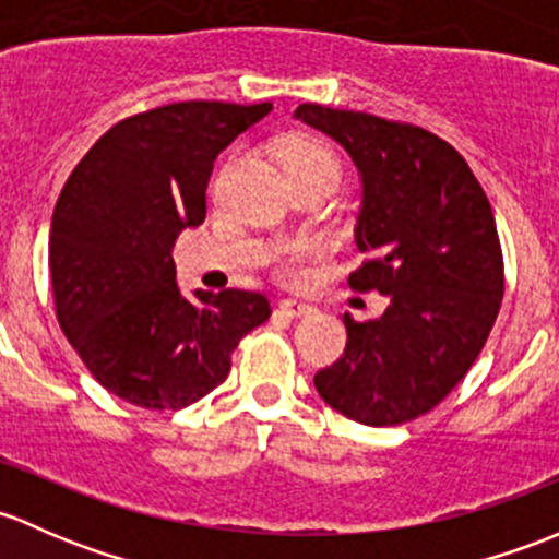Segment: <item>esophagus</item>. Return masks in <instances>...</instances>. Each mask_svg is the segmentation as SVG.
<instances>
[{
  "instance_id": "34e87169",
  "label": "esophagus",
  "mask_w": 559,
  "mask_h": 559,
  "mask_svg": "<svg viewBox=\"0 0 559 559\" xmlns=\"http://www.w3.org/2000/svg\"><path fill=\"white\" fill-rule=\"evenodd\" d=\"M280 312L287 314V318H307V314L314 312V307H309V304L304 301H293V298H285V301H280Z\"/></svg>"
}]
</instances>
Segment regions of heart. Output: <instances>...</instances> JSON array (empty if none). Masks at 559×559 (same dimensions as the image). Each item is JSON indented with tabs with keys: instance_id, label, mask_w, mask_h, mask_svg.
I'll return each mask as SVG.
<instances>
[{
	"instance_id": "obj_1",
	"label": "heart",
	"mask_w": 559,
	"mask_h": 559,
	"mask_svg": "<svg viewBox=\"0 0 559 559\" xmlns=\"http://www.w3.org/2000/svg\"><path fill=\"white\" fill-rule=\"evenodd\" d=\"M282 164H285V171L307 169V166H320L328 164L338 171L336 155L328 151L320 140H312V136H290V140L282 145ZM320 255V245L314 239H296L287 241L274 250L272 263L274 272L280 274L282 280H301L304 277V263L312 261V258Z\"/></svg>"
}]
</instances>
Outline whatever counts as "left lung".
Wrapping results in <instances>:
<instances>
[{"label": "left lung", "instance_id": "left-lung-1", "mask_svg": "<svg viewBox=\"0 0 559 559\" xmlns=\"http://www.w3.org/2000/svg\"><path fill=\"white\" fill-rule=\"evenodd\" d=\"M293 118L347 151L360 175L355 290L390 298L382 318L344 314L347 349L314 373L344 417L388 428L428 414L479 358L503 298L492 206L465 158L419 126L301 105Z\"/></svg>", "mask_w": 559, "mask_h": 559}]
</instances>
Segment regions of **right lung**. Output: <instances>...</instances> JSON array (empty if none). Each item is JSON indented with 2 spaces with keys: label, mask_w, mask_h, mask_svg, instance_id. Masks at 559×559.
Masks as SVG:
<instances>
[{
  "label": "right lung",
  "mask_w": 559,
  "mask_h": 559,
  "mask_svg": "<svg viewBox=\"0 0 559 559\" xmlns=\"http://www.w3.org/2000/svg\"><path fill=\"white\" fill-rule=\"evenodd\" d=\"M272 105L177 102L131 115L83 155L53 210L61 331L96 382L142 408H186L226 382L239 338L269 320L252 290L182 296L171 247L206 215L212 164Z\"/></svg>",
  "instance_id": "obj_1"
}]
</instances>
